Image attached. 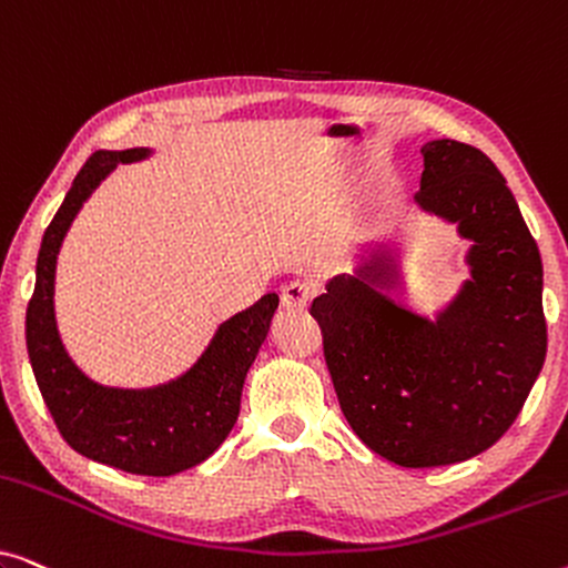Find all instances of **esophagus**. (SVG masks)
Instances as JSON below:
<instances>
[{"label":"esophagus","mask_w":568,"mask_h":568,"mask_svg":"<svg viewBox=\"0 0 568 568\" xmlns=\"http://www.w3.org/2000/svg\"><path fill=\"white\" fill-rule=\"evenodd\" d=\"M313 294H315V286L297 278V282H290L282 290V305L286 310H305L310 305V300H313Z\"/></svg>","instance_id":"esophagus-1"}]
</instances>
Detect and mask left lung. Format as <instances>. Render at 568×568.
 Listing matches in <instances>:
<instances>
[{"mask_svg": "<svg viewBox=\"0 0 568 568\" xmlns=\"http://www.w3.org/2000/svg\"><path fill=\"white\" fill-rule=\"evenodd\" d=\"M414 204L468 243L463 278L432 315L390 294L398 245L367 240L310 315L341 410L372 453L434 468L484 453L509 429L546 362L542 263L499 170L476 146L432 139Z\"/></svg>", "mask_w": 568, "mask_h": 568, "instance_id": "obj_1", "label": "left lung"}]
</instances>
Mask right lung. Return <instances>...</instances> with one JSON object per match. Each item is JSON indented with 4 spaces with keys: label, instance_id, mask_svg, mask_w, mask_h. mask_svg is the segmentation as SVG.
Returning <instances> with one entry per match:
<instances>
[{
    "label": "right lung",
    "instance_id": "obj_1",
    "mask_svg": "<svg viewBox=\"0 0 568 568\" xmlns=\"http://www.w3.org/2000/svg\"><path fill=\"white\" fill-rule=\"evenodd\" d=\"M150 146L100 150L84 162L49 230L36 263V290L26 315V341L38 390L61 437L88 460L136 476H175L212 457L240 414V395L278 297L266 294L214 331L183 375L152 387H113L77 367L57 325V261L72 222L92 191L121 162L152 158Z\"/></svg>",
    "mask_w": 568,
    "mask_h": 568
}]
</instances>
